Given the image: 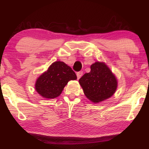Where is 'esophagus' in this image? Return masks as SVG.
<instances>
[{
	"label": "esophagus",
	"instance_id": "obj_1",
	"mask_svg": "<svg viewBox=\"0 0 149 149\" xmlns=\"http://www.w3.org/2000/svg\"><path fill=\"white\" fill-rule=\"evenodd\" d=\"M82 75H83V72H82V71H80V72H77V79H80L81 77H82Z\"/></svg>",
	"mask_w": 149,
	"mask_h": 149
}]
</instances>
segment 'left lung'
I'll return each instance as SVG.
<instances>
[{"mask_svg":"<svg viewBox=\"0 0 149 149\" xmlns=\"http://www.w3.org/2000/svg\"><path fill=\"white\" fill-rule=\"evenodd\" d=\"M91 71L79 79L85 96L93 103H99L111 97L117 88V77L103 62L91 65Z\"/></svg>","mask_w":149,"mask_h":149,"instance_id":"8db88e82","label":"left lung"}]
</instances>
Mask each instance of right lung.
Wrapping results in <instances>:
<instances>
[{
	"label": "right lung",
	"instance_id": "add662e5",
	"mask_svg": "<svg viewBox=\"0 0 149 149\" xmlns=\"http://www.w3.org/2000/svg\"><path fill=\"white\" fill-rule=\"evenodd\" d=\"M77 79L76 74L70 66L61 61H56L38 77L34 87L42 97L54 99L62 93L69 81Z\"/></svg>",
	"mask_w": 149,
	"mask_h": 149
}]
</instances>
